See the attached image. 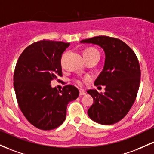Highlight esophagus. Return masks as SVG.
I'll list each match as a JSON object with an SVG mask.
<instances>
[{
  "instance_id": "obj_1",
  "label": "esophagus",
  "mask_w": 154,
  "mask_h": 154,
  "mask_svg": "<svg viewBox=\"0 0 154 154\" xmlns=\"http://www.w3.org/2000/svg\"><path fill=\"white\" fill-rule=\"evenodd\" d=\"M79 94H80L81 96H83L84 95V94H86V92L84 90H82V89H81V90L79 91Z\"/></svg>"
}]
</instances>
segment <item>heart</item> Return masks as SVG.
<instances>
[{"label": "heart", "mask_w": 154, "mask_h": 154, "mask_svg": "<svg viewBox=\"0 0 154 154\" xmlns=\"http://www.w3.org/2000/svg\"><path fill=\"white\" fill-rule=\"evenodd\" d=\"M83 54H84V57H88V56H92V55H99L100 56V52L97 49H95V48L93 47H89L86 48V49L84 50V52H83ZM75 83L79 86L82 85V82L81 80H79V79H76L75 81Z\"/></svg>", "instance_id": "obj_1"}]
</instances>
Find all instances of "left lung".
Wrapping results in <instances>:
<instances>
[{"instance_id": "left-lung-1", "label": "left lung", "mask_w": 154, "mask_h": 154, "mask_svg": "<svg viewBox=\"0 0 154 154\" xmlns=\"http://www.w3.org/2000/svg\"><path fill=\"white\" fill-rule=\"evenodd\" d=\"M80 42L98 45L105 54L104 68L94 82L95 86H105V91H87L94 101L88 115L104 125L117 123L128 113L137 97L141 74L137 56L128 45L115 38L96 36Z\"/></svg>"}]
</instances>
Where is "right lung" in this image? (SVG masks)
Here are the masks:
<instances>
[{
    "label": "right lung",
    "mask_w": 154,
    "mask_h": 154,
    "mask_svg": "<svg viewBox=\"0 0 154 154\" xmlns=\"http://www.w3.org/2000/svg\"><path fill=\"white\" fill-rule=\"evenodd\" d=\"M69 45L44 39L27 46L17 60L14 73L17 103L27 121L38 129L51 130L61 125L68 104L79 95L72 85L62 90L51 85V81L63 75L62 54Z\"/></svg>",
    "instance_id": "1"
}]
</instances>
